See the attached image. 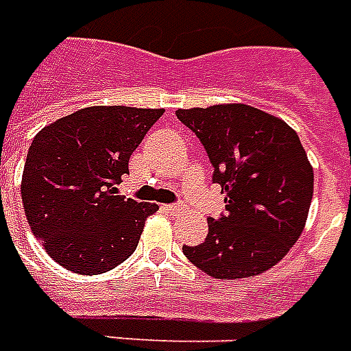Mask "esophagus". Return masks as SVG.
I'll return each instance as SVG.
<instances>
[{
	"mask_svg": "<svg viewBox=\"0 0 351 351\" xmlns=\"http://www.w3.org/2000/svg\"><path fill=\"white\" fill-rule=\"evenodd\" d=\"M163 210L167 214H171V216H178L180 214V210H182V206L180 205H165L163 206Z\"/></svg>",
	"mask_w": 351,
	"mask_h": 351,
	"instance_id": "34e87169",
	"label": "esophagus"
}]
</instances>
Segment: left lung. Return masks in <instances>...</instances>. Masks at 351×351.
<instances>
[{"label": "left lung", "mask_w": 351, "mask_h": 351, "mask_svg": "<svg viewBox=\"0 0 351 351\" xmlns=\"http://www.w3.org/2000/svg\"><path fill=\"white\" fill-rule=\"evenodd\" d=\"M176 118L205 146L213 180L228 195L226 214L208 218L205 243L182 246L184 256L221 280L274 267L301 237L314 193V171L297 133L243 103L178 108Z\"/></svg>", "instance_id": "1"}]
</instances>
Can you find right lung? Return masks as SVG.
I'll return each instance as SVG.
<instances>
[{"instance_id": "1", "label": "right lung", "mask_w": 351, "mask_h": 351, "mask_svg": "<svg viewBox=\"0 0 351 351\" xmlns=\"http://www.w3.org/2000/svg\"><path fill=\"white\" fill-rule=\"evenodd\" d=\"M163 108L88 107L35 135L22 203L35 239L67 271L101 274L135 252L156 203L116 195L128 163Z\"/></svg>"}]
</instances>
